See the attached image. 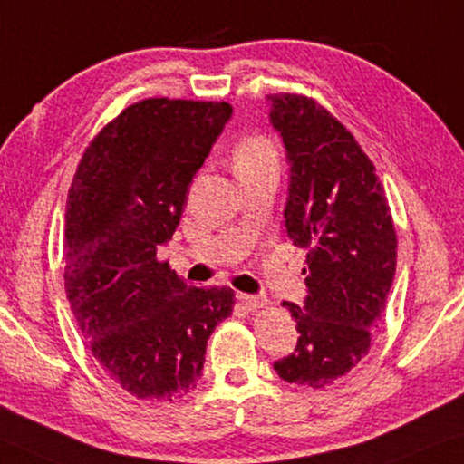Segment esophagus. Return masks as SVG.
<instances>
[{
	"label": "esophagus",
	"mask_w": 464,
	"mask_h": 464,
	"mask_svg": "<svg viewBox=\"0 0 464 464\" xmlns=\"http://www.w3.org/2000/svg\"><path fill=\"white\" fill-rule=\"evenodd\" d=\"M237 300L241 304L246 306L247 311H256V309H263V306L266 304V298H263V296H252V295H237Z\"/></svg>",
	"instance_id": "34e87169"
}]
</instances>
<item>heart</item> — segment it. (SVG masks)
I'll return each instance as SVG.
<instances>
[{"instance_id":"obj_1","label":"heart","mask_w":464,"mask_h":464,"mask_svg":"<svg viewBox=\"0 0 464 464\" xmlns=\"http://www.w3.org/2000/svg\"><path fill=\"white\" fill-rule=\"evenodd\" d=\"M235 172H247V169L279 168V153L273 140L266 136H247L237 145L233 153Z\"/></svg>"}]
</instances>
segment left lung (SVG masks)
Returning <instances> with one entry per match:
<instances>
[{
	"instance_id": "obj_1",
	"label": "left lung",
	"mask_w": 464,
	"mask_h": 464,
	"mask_svg": "<svg viewBox=\"0 0 464 464\" xmlns=\"http://www.w3.org/2000/svg\"><path fill=\"white\" fill-rule=\"evenodd\" d=\"M269 101L292 164L285 227L309 250L303 309L284 303L298 344L273 368L284 381L324 389L368 355L395 277L397 233L376 168L355 136L311 96L282 92Z\"/></svg>"
}]
</instances>
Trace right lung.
I'll return each mask as SVG.
<instances>
[{"mask_svg":"<svg viewBox=\"0 0 464 464\" xmlns=\"http://www.w3.org/2000/svg\"><path fill=\"white\" fill-rule=\"evenodd\" d=\"M229 102L155 96L90 142L64 214V292L101 368L139 400L195 389L231 288L187 285L158 247L172 239L193 176L231 117Z\"/></svg>","mask_w":464,"mask_h":464,"instance_id":"add662e5","label":"right lung"}]
</instances>
